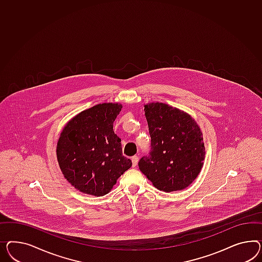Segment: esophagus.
<instances>
[{
    "label": "esophagus",
    "instance_id": "esophagus-1",
    "mask_svg": "<svg viewBox=\"0 0 262 262\" xmlns=\"http://www.w3.org/2000/svg\"><path fill=\"white\" fill-rule=\"evenodd\" d=\"M138 160H139V158H138V156H133V157H132V161H133V167H135V166L137 165Z\"/></svg>",
    "mask_w": 262,
    "mask_h": 262
}]
</instances>
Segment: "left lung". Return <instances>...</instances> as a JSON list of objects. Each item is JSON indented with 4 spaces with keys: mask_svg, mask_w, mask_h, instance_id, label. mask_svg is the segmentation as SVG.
<instances>
[{
    "mask_svg": "<svg viewBox=\"0 0 262 262\" xmlns=\"http://www.w3.org/2000/svg\"><path fill=\"white\" fill-rule=\"evenodd\" d=\"M151 150L139 169L160 191L184 190L194 181L205 160L201 129L189 113L160 102L144 105Z\"/></svg>",
    "mask_w": 262,
    "mask_h": 262,
    "instance_id": "8db88e82",
    "label": "left lung"
}]
</instances>
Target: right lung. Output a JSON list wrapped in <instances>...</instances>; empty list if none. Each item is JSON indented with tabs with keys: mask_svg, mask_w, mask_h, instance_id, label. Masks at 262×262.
Wrapping results in <instances>:
<instances>
[{
	"mask_svg": "<svg viewBox=\"0 0 262 262\" xmlns=\"http://www.w3.org/2000/svg\"><path fill=\"white\" fill-rule=\"evenodd\" d=\"M119 103H102L69 121L57 142L59 167L77 191L102 196L112 191L133 163L122 155L121 139L113 132Z\"/></svg>",
	"mask_w": 262,
	"mask_h": 262,
	"instance_id": "obj_1",
	"label": "right lung"
}]
</instances>
